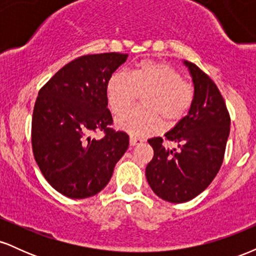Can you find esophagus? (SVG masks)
<instances>
[{"label": "esophagus", "instance_id": "obj_1", "mask_svg": "<svg viewBox=\"0 0 256 256\" xmlns=\"http://www.w3.org/2000/svg\"><path fill=\"white\" fill-rule=\"evenodd\" d=\"M142 142H143V140H140V138L134 137V136H131L130 137V144L132 146H137V144H140V143H142Z\"/></svg>", "mask_w": 256, "mask_h": 256}]
</instances>
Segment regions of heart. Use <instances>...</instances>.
<instances>
[{
	"mask_svg": "<svg viewBox=\"0 0 256 256\" xmlns=\"http://www.w3.org/2000/svg\"><path fill=\"white\" fill-rule=\"evenodd\" d=\"M108 104L116 116L125 113L140 98L142 108L130 110L116 119V126L132 136H146L158 131L161 119L174 124L186 114L194 91L171 64L146 60L138 62L130 73L118 71L107 82Z\"/></svg>",
	"mask_w": 256,
	"mask_h": 256,
	"instance_id": "heart-1",
	"label": "heart"
}]
</instances>
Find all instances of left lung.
Masks as SVG:
<instances>
[{"label": "left lung", "mask_w": 256, "mask_h": 256, "mask_svg": "<svg viewBox=\"0 0 256 256\" xmlns=\"http://www.w3.org/2000/svg\"><path fill=\"white\" fill-rule=\"evenodd\" d=\"M183 64L192 78V104L165 134L178 149H166L161 137L150 138L154 156L146 168L152 192L172 204L190 201L207 189L219 172L230 134V116L216 85L196 64Z\"/></svg>", "instance_id": "obj_1"}]
</instances>
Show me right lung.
<instances>
[{"instance_id":"right-lung-1","label":"right lung","mask_w":256,"mask_h":256,"mask_svg":"<svg viewBox=\"0 0 256 256\" xmlns=\"http://www.w3.org/2000/svg\"><path fill=\"white\" fill-rule=\"evenodd\" d=\"M128 54L104 52L71 61L38 92L32 116V150L40 172L70 198L96 195L128 148V136L110 128L106 88ZM104 130L101 140L90 134Z\"/></svg>"}]
</instances>
